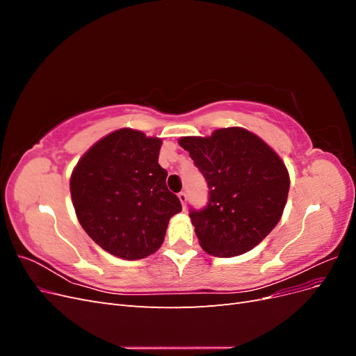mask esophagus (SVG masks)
I'll list each match as a JSON object with an SVG mask.
<instances>
[{"instance_id":"34e87169","label":"esophagus","mask_w":356,"mask_h":356,"mask_svg":"<svg viewBox=\"0 0 356 356\" xmlns=\"http://www.w3.org/2000/svg\"><path fill=\"white\" fill-rule=\"evenodd\" d=\"M178 199H179V202H181V204H182V208H186V204H187V195H186L184 191L178 193Z\"/></svg>"}]
</instances>
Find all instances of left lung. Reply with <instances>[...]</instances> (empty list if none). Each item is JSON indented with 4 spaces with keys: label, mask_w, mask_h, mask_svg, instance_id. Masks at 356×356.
Returning <instances> with one entry per match:
<instances>
[{
    "label": "left lung",
    "mask_w": 356,
    "mask_h": 356,
    "mask_svg": "<svg viewBox=\"0 0 356 356\" xmlns=\"http://www.w3.org/2000/svg\"><path fill=\"white\" fill-rule=\"evenodd\" d=\"M178 143L209 188L207 207L190 211L200 246L224 258L251 251L282 217L289 175L281 157L242 127L184 136Z\"/></svg>",
    "instance_id": "8db88e82"
}]
</instances>
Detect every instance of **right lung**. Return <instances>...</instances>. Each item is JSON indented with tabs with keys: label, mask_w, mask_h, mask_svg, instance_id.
Returning a JSON list of instances; mask_svg holds the SVG:
<instances>
[{
	"label": "right lung",
	"mask_w": 356,
	"mask_h": 356,
	"mask_svg": "<svg viewBox=\"0 0 356 356\" xmlns=\"http://www.w3.org/2000/svg\"><path fill=\"white\" fill-rule=\"evenodd\" d=\"M160 138L118 129L90 147L74 168L70 190L84 232L124 260L154 254L181 202L159 165Z\"/></svg>",
	"instance_id": "add662e5"
}]
</instances>
